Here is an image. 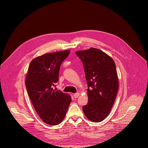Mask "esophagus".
Masks as SVG:
<instances>
[{
  "label": "esophagus",
  "instance_id": "obj_1",
  "mask_svg": "<svg viewBox=\"0 0 148 148\" xmlns=\"http://www.w3.org/2000/svg\"><path fill=\"white\" fill-rule=\"evenodd\" d=\"M79 96V92H77V93H75V94H74V97L75 98H78Z\"/></svg>",
  "mask_w": 148,
  "mask_h": 148
}]
</instances>
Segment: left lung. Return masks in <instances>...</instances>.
I'll return each instance as SVG.
<instances>
[{"mask_svg": "<svg viewBox=\"0 0 148 148\" xmlns=\"http://www.w3.org/2000/svg\"><path fill=\"white\" fill-rule=\"evenodd\" d=\"M75 53L82 62L88 85V101L83 106V112L91 121L101 122L110 113L118 91L115 63L98 49Z\"/></svg>", "mask_w": 148, "mask_h": 148, "instance_id": "obj_1", "label": "left lung"}]
</instances>
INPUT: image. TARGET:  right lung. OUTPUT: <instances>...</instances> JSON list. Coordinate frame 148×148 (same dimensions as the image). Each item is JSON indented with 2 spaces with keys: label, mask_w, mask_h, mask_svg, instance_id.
<instances>
[{
  "label": "right lung",
  "mask_w": 148,
  "mask_h": 148,
  "mask_svg": "<svg viewBox=\"0 0 148 148\" xmlns=\"http://www.w3.org/2000/svg\"><path fill=\"white\" fill-rule=\"evenodd\" d=\"M70 50L47 53L34 58L29 67L26 86L40 118L50 125L64 119L71 102L70 95L53 90L58 81L60 67Z\"/></svg>",
  "instance_id": "right-lung-1"
}]
</instances>
